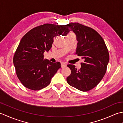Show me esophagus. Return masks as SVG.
<instances>
[{
    "instance_id": "1",
    "label": "esophagus",
    "mask_w": 123,
    "mask_h": 123,
    "mask_svg": "<svg viewBox=\"0 0 123 123\" xmlns=\"http://www.w3.org/2000/svg\"><path fill=\"white\" fill-rule=\"evenodd\" d=\"M61 67L63 68H65L66 66H67V64L64 63V62H62V63H61Z\"/></svg>"
}]
</instances>
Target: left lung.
<instances>
[{
    "label": "left lung",
    "mask_w": 123,
    "mask_h": 123,
    "mask_svg": "<svg viewBox=\"0 0 123 123\" xmlns=\"http://www.w3.org/2000/svg\"><path fill=\"white\" fill-rule=\"evenodd\" d=\"M67 27L63 35L71 31L75 34V53L85 60L79 70L74 65H68L71 74L67 78V82L80 91H88L97 86L105 74L109 60L108 50L103 38L92 28L78 23H70Z\"/></svg>",
    "instance_id": "left-lung-1"
}]
</instances>
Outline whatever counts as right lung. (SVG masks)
I'll return each instance as SVG.
<instances>
[{"instance_id":"obj_1","label":"right lung","mask_w":123,"mask_h":123,"mask_svg":"<svg viewBox=\"0 0 123 123\" xmlns=\"http://www.w3.org/2000/svg\"><path fill=\"white\" fill-rule=\"evenodd\" d=\"M66 26L45 24L33 28L22 37L15 53L13 63L18 79L24 87L38 90L50 83L61 64L44 60L43 53L51 49L54 37L61 35Z\"/></svg>"}]
</instances>
